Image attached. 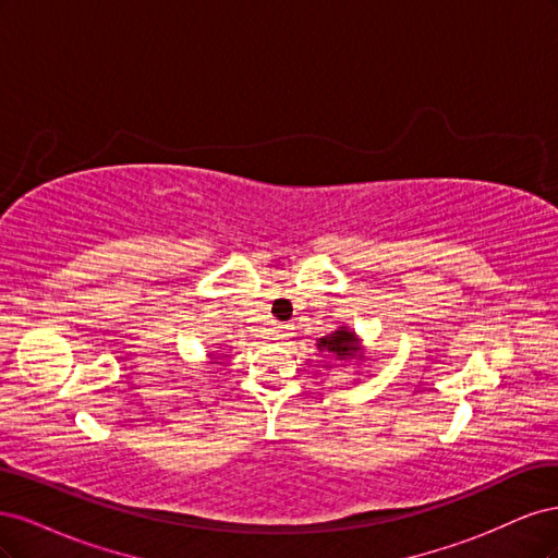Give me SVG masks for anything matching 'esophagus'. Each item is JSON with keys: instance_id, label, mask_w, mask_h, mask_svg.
Returning <instances> with one entry per match:
<instances>
[{"instance_id": "esophagus-1", "label": "esophagus", "mask_w": 558, "mask_h": 558, "mask_svg": "<svg viewBox=\"0 0 558 558\" xmlns=\"http://www.w3.org/2000/svg\"><path fill=\"white\" fill-rule=\"evenodd\" d=\"M277 335H286V328H283V326H279V328H277Z\"/></svg>"}]
</instances>
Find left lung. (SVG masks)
<instances>
[{
    "label": "left lung",
    "instance_id": "8db88e82",
    "mask_svg": "<svg viewBox=\"0 0 558 558\" xmlns=\"http://www.w3.org/2000/svg\"><path fill=\"white\" fill-rule=\"evenodd\" d=\"M318 349L320 351H328L330 356H335L337 361H342V363L353 361V359H359V356L363 359V349H361L359 337H356V332H353L347 326L337 328L335 332H330L326 337H320Z\"/></svg>",
    "mask_w": 558,
    "mask_h": 558
}]
</instances>
